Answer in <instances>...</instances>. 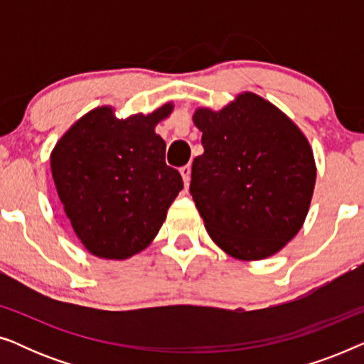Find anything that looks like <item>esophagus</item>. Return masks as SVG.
Segmentation results:
<instances>
[{"mask_svg":"<svg viewBox=\"0 0 364 364\" xmlns=\"http://www.w3.org/2000/svg\"><path fill=\"white\" fill-rule=\"evenodd\" d=\"M191 166H183L181 167V173H182V178H183V183H186V187L188 186V182H191Z\"/></svg>","mask_w":364,"mask_h":364,"instance_id":"1","label":"esophagus"}]
</instances>
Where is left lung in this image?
<instances>
[{"mask_svg": "<svg viewBox=\"0 0 364 364\" xmlns=\"http://www.w3.org/2000/svg\"><path fill=\"white\" fill-rule=\"evenodd\" d=\"M193 122L203 154L193 159L191 196L208 235L238 260L280 252L310 208L316 167L300 129L265 99L243 92Z\"/></svg>", "mask_w": 364, "mask_h": 364, "instance_id": "1", "label": "left lung"}]
</instances>
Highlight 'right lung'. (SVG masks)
Returning <instances> with one entry per match:
<instances>
[{"mask_svg":"<svg viewBox=\"0 0 364 364\" xmlns=\"http://www.w3.org/2000/svg\"><path fill=\"white\" fill-rule=\"evenodd\" d=\"M166 104L149 116L116 119L111 107L82 116L51 154V171L64 212L92 255L124 260L157 235L183 188L181 173L166 164L157 122Z\"/></svg>","mask_w":364,"mask_h":364,"instance_id":"obj_1","label":"right lung"}]
</instances>
